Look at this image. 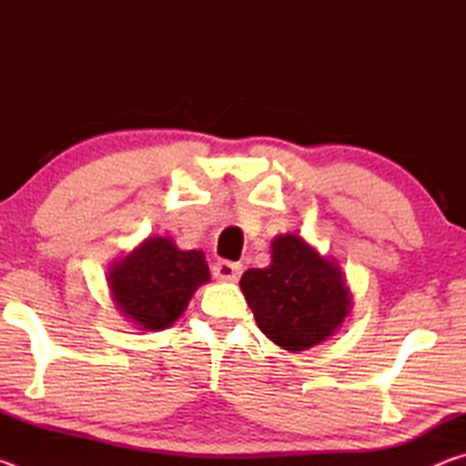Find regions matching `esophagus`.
Returning a JSON list of instances; mask_svg holds the SVG:
<instances>
[{"label":"esophagus","instance_id":"34e87169","mask_svg":"<svg viewBox=\"0 0 466 466\" xmlns=\"http://www.w3.org/2000/svg\"><path fill=\"white\" fill-rule=\"evenodd\" d=\"M211 273L218 281H236L242 275V265L232 261H218L211 267Z\"/></svg>","mask_w":466,"mask_h":466}]
</instances>
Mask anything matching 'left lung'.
I'll list each match as a JSON object with an SVG mask.
<instances>
[{
	"label": "left lung",
	"instance_id": "8db88e82",
	"mask_svg": "<svg viewBox=\"0 0 466 466\" xmlns=\"http://www.w3.org/2000/svg\"><path fill=\"white\" fill-rule=\"evenodd\" d=\"M271 247V265L248 269L240 288L258 329L283 350L304 351L341 325L350 289L341 269L299 236H278Z\"/></svg>",
	"mask_w": 466,
	"mask_h": 466
}]
</instances>
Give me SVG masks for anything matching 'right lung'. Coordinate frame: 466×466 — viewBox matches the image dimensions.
I'll return each instance as SVG.
<instances>
[{
  "instance_id": "obj_1",
  "label": "right lung",
  "mask_w": 466,
  "mask_h": 466,
  "mask_svg": "<svg viewBox=\"0 0 466 466\" xmlns=\"http://www.w3.org/2000/svg\"><path fill=\"white\" fill-rule=\"evenodd\" d=\"M205 281L209 267L203 252L178 250L168 238H147L108 275L119 310L146 330L170 327Z\"/></svg>"
}]
</instances>
